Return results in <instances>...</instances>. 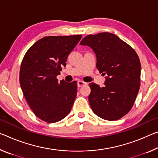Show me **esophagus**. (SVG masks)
I'll return each instance as SVG.
<instances>
[{
  "label": "esophagus",
  "mask_w": 158,
  "mask_h": 158,
  "mask_svg": "<svg viewBox=\"0 0 158 158\" xmlns=\"http://www.w3.org/2000/svg\"><path fill=\"white\" fill-rule=\"evenodd\" d=\"M84 85H87V83H86V82L82 81H77V86H78V87H81L82 86H84Z\"/></svg>",
  "instance_id": "1"
}]
</instances>
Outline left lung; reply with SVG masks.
<instances>
[{"label":"left lung","instance_id":"1","mask_svg":"<svg viewBox=\"0 0 158 158\" xmlns=\"http://www.w3.org/2000/svg\"><path fill=\"white\" fill-rule=\"evenodd\" d=\"M94 51L96 67L107 74L103 87L90 83L89 101L102 119L117 120L131 109L140 87L141 62L134 50L114 34L88 35L80 42Z\"/></svg>","mask_w":158,"mask_h":158}]
</instances>
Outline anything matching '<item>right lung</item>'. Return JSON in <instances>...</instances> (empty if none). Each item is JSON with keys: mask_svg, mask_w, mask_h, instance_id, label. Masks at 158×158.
Instances as JSON below:
<instances>
[{"mask_svg": "<svg viewBox=\"0 0 158 158\" xmlns=\"http://www.w3.org/2000/svg\"><path fill=\"white\" fill-rule=\"evenodd\" d=\"M81 35L46 36L37 41L22 60L19 83L24 96L36 116L48 123L64 119L77 96V81H58L67 57Z\"/></svg>", "mask_w": 158, "mask_h": 158, "instance_id": "1", "label": "right lung"}]
</instances>
